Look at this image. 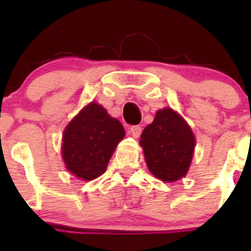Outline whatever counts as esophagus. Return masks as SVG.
Segmentation results:
<instances>
[{
	"label": "esophagus",
	"instance_id": "1",
	"mask_svg": "<svg viewBox=\"0 0 251 251\" xmlns=\"http://www.w3.org/2000/svg\"><path fill=\"white\" fill-rule=\"evenodd\" d=\"M130 133L135 138L140 137V135L142 133V127L140 125H136V126H131L130 127Z\"/></svg>",
	"mask_w": 251,
	"mask_h": 251
}]
</instances>
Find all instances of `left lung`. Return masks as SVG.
<instances>
[{
    "label": "left lung",
    "mask_w": 251,
    "mask_h": 251,
    "mask_svg": "<svg viewBox=\"0 0 251 251\" xmlns=\"http://www.w3.org/2000/svg\"><path fill=\"white\" fill-rule=\"evenodd\" d=\"M149 171L164 182H175L188 173L196 147L192 128L171 108L156 111L140 141Z\"/></svg>",
    "instance_id": "left-lung-1"
}]
</instances>
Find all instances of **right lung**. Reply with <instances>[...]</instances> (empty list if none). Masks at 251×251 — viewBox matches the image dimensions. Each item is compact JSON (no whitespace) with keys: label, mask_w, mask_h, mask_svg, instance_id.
<instances>
[{"label":"right lung","mask_w":251,"mask_h":251,"mask_svg":"<svg viewBox=\"0 0 251 251\" xmlns=\"http://www.w3.org/2000/svg\"><path fill=\"white\" fill-rule=\"evenodd\" d=\"M125 137L120 121L92 102L68 124L63 133L62 154L67 170L91 181L107 170L116 146Z\"/></svg>","instance_id":"obj_1"}]
</instances>
